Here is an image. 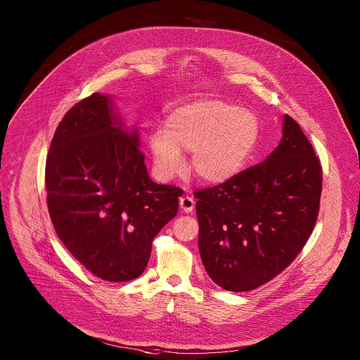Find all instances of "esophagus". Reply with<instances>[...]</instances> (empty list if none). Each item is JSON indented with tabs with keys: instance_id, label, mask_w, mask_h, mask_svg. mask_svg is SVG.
Wrapping results in <instances>:
<instances>
[{
	"instance_id": "obj_1",
	"label": "esophagus",
	"mask_w": 360,
	"mask_h": 360,
	"mask_svg": "<svg viewBox=\"0 0 360 360\" xmlns=\"http://www.w3.org/2000/svg\"><path fill=\"white\" fill-rule=\"evenodd\" d=\"M179 207H181V210H182V212H185V214L192 212L193 208H195V200H193V198H191V196H182V198L179 199Z\"/></svg>"
}]
</instances>
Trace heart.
Returning <instances> with one entry per match:
<instances>
[{
	"label": "heart",
	"instance_id": "heart-1",
	"mask_svg": "<svg viewBox=\"0 0 360 360\" xmlns=\"http://www.w3.org/2000/svg\"><path fill=\"white\" fill-rule=\"evenodd\" d=\"M259 121L252 111L218 99H202L174 110L164 131L149 135L153 171L162 181L184 171V152H192L195 176L221 185L240 174L259 139Z\"/></svg>",
	"mask_w": 360,
	"mask_h": 360
}]
</instances>
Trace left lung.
Returning <instances> with one entry per match:
<instances>
[{
    "mask_svg": "<svg viewBox=\"0 0 360 360\" xmlns=\"http://www.w3.org/2000/svg\"><path fill=\"white\" fill-rule=\"evenodd\" d=\"M322 192L319 158L289 115L266 161L195 192L205 271L225 290L246 292L286 269L309 239Z\"/></svg>",
    "mask_w": 360,
    "mask_h": 360,
    "instance_id": "left-lung-1",
    "label": "left lung"
}]
</instances>
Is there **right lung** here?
I'll return each instance as SVG.
<instances>
[{
    "label": "right lung",
    "mask_w": 360,
    "mask_h": 360,
    "mask_svg": "<svg viewBox=\"0 0 360 360\" xmlns=\"http://www.w3.org/2000/svg\"><path fill=\"white\" fill-rule=\"evenodd\" d=\"M110 95L79 101L60 122L45 165L48 212L74 258L108 282L138 278L152 240L178 214L182 189L153 182Z\"/></svg>",
    "instance_id": "add662e5"
}]
</instances>
